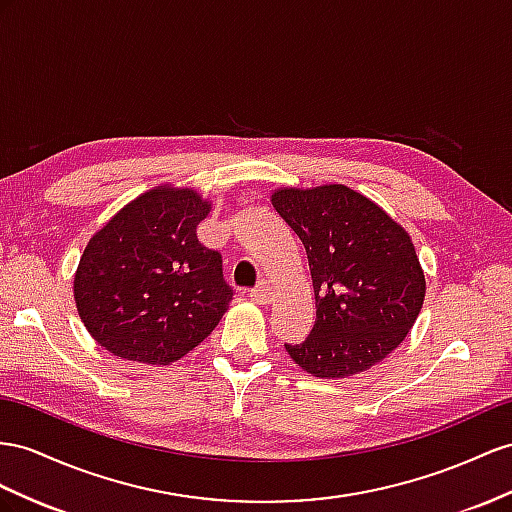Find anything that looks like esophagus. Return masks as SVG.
<instances>
[{
  "label": "esophagus",
  "mask_w": 512,
  "mask_h": 512,
  "mask_svg": "<svg viewBox=\"0 0 512 512\" xmlns=\"http://www.w3.org/2000/svg\"><path fill=\"white\" fill-rule=\"evenodd\" d=\"M251 298L255 300L257 305H270L272 298H274V292H272V285L268 281H261L255 290L251 292Z\"/></svg>",
  "instance_id": "34e87169"
}]
</instances>
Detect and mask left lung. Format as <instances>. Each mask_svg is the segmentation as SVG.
Wrapping results in <instances>:
<instances>
[{"label":"left lung","instance_id":"obj_1","mask_svg":"<svg viewBox=\"0 0 512 512\" xmlns=\"http://www.w3.org/2000/svg\"><path fill=\"white\" fill-rule=\"evenodd\" d=\"M272 207L303 242L316 324L287 355L318 378H348L389 357L422 311L426 279L411 235L342 183L277 188Z\"/></svg>","mask_w":512,"mask_h":512}]
</instances>
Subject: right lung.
<instances>
[{
    "mask_svg": "<svg viewBox=\"0 0 512 512\" xmlns=\"http://www.w3.org/2000/svg\"><path fill=\"white\" fill-rule=\"evenodd\" d=\"M209 212L203 194L160 183L88 240L73 298L99 346L125 361L170 365L216 329L233 292L220 253L196 238Z\"/></svg>",
    "mask_w": 512,
    "mask_h": 512,
    "instance_id": "obj_1",
    "label": "right lung"
}]
</instances>
